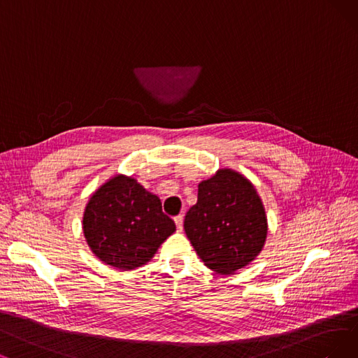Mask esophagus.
I'll use <instances>...</instances> for the list:
<instances>
[{
  "mask_svg": "<svg viewBox=\"0 0 358 358\" xmlns=\"http://www.w3.org/2000/svg\"><path fill=\"white\" fill-rule=\"evenodd\" d=\"M175 223H176L178 231L180 232L182 229H183V214H179V216H176V217H175Z\"/></svg>",
  "mask_w": 358,
  "mask_h": 358,
  "instance_id": "1",
  "label": "esophagus"
}]
</instances>
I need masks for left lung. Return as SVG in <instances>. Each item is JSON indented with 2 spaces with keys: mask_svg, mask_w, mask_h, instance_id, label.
Listing matches in <instances>:
<instances>
[{
  "mask_svg": "<svg viewBox=\"0 0 358 358\" xmlns=\"http://www.w3.org/2000/svg\"><path fill=\"white\" fill-rule=\"evenodd\" d=\"M183 227L199 259L220 275H232L255 260L268 231L252 182L227 167L198 183L196 204L185 216Z\"/></svg>",
  "mask_w": 358,
  "mask_h": 358,
  "instance_id": "1",
  "label": "left lung"
}]
</instances>
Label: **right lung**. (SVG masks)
Here are the masks:
<instances>
[{
  "mask_svg": "<svg viewBox=\"0 0 358 358\" xmlns=\"http://www.w3.org/2000/svg\"><path fill=\"white\" fill-rule=\"evenodd\" d=\"M82 231L99 262L129 271L147 264L176 226L163 213L159 196L134 176L117 173L90 196Z\"/></svg>",
  "mask_w": 358,
  "mask_h": 358,
  "instance_id": "right-lung-1",
  "label": "right lung"
}]
</instances>
